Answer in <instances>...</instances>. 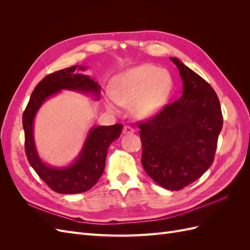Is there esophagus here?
Listing matches in <instances>:
<instances>
[{"mask_svg":"<svg viewBox=\"0 0 250 250\" xmlns=\"http://www.w3.org/2000/svg\"><path fill=\"white\" fill-rule=\"evenodd\" d=\"M134 132V129L130 126H124L123 128V133L124 134H131Z\"/></svg>","mask_w":250,"mask_h":250,"instance_id":"1","label":"esophagus"}]
</instances>
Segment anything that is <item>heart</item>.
Segmentation results:
<instances>
[{"label":"heart","instance_id":"b5f03b06","mask_svg":"<svg viewBox=\"0 0 250 250\" xmlns=\"http://www.w3.org/2000/svg\"><path fill=\"white\" fill-rule=\"evenodd\" d=\"M173 77L167 71L153 64L131 67L116 77L112 95L105 98L109 111L119 112L121 106H129L138 119H150L160 112L170 99Z\"/></svg>","mask_w":250,"mask_h":250}]
</instances>
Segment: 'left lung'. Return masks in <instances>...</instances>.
I'll return each instance as SVG.
<instances>
[{"mask_svg":"<svg viewBox=\"0 0 250 250\" xmlns=\"http://www.w3.org/2000/svg\"><path fill=\"white\" fill-rule=\"evenodd\" d=\"M183 95L158 115L139 125L142 165L157 185L179 191L206 173L214 162L223 125L215 90L176 57Z\"/></svg>","mask_w":250,"mask_h":250,"instance_id":"left-lung-1","label":"left lung"}]
</instances>
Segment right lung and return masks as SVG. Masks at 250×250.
Returning <instances> with one entry per match:
<instances>
[{
    "label": "right lung",
    "instance_id": "add662e5",
    "mask_svg": "<svg viewBox=\"0 0 250 250\" xmlns=\"http://www.w3.org/2000/svg\"><path fill=\"white\" fill-rule=\"evenodd\" d=\"M86 69L85 65H74L44 77L35 86L22 115L28 162L37 175L59 194L83 193L96 185L103 174L108 147L120 138L123 129L122 124L92 126L77 157L63 167H53L41 158L34 140V119L44 102L62 90H73L87 95L95 100L100 99L99 83L80 73Z\"/></svg>",
    "mask_w": 250,
    "mask_h": 250
}]
</instances>
